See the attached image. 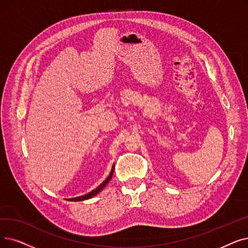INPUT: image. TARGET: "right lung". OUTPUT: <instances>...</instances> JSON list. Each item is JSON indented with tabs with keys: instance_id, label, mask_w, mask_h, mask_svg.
<instances>
[{
	"instance_id": "1",
	"label": "right lung",
	"mask_w": 248,
	"mask_h": 248,
	"mask_svg": "<svg viewBox=\"0 0 248 248\" xmlns=\"http://www.w3.org/2000/svg\"><path fill=\"white\" fill-rule=\"evenodd\" d=\"M113 171H114V164L112 165V168H111V171H110L109 175L107 176V178L102 182V184H101L99 186H97V187H96L95 189H93L92 191H90V192H88V193H86V195H84V196L77 197V198H73V199H69L68 201H71V202H81V201L89 200V199L93 198L94 196L97 195V193H99V192H100V191H101V190L106 186V185L108 184V182L110 181V179L112 178V175H113Z\"/></svg>"
}]
</instances>
